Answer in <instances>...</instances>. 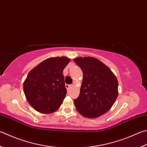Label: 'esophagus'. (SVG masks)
I'll use <instances>...</instances> for the list:
<instances>
[{"label":"esophagus","mask_w":147,"mask_h":147,"mask_svg":"<svg viewBox=\"0 0 147 147\" xmlns=\"http://www.w3.org/2000/svg\"><path fill=\"white\" fill-rule=\"evenodd\" d=\"M72 87H73V85H67V84L65 85V87H66L67 89H69Z\"/></svg>","instance_id":"1"}]
</instances>
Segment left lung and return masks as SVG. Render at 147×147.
<instances>
[{
    "label": "left lung",
    "mask_w": 147,
    "mask_h": 147,
    "mask_svg": "<svg viewBox=\"0 0 147 147\" xmlns=\"http://www.w3.org/2000/svg\"><path fill=\"white\" fill-rule=\"evenodd\" d=\"M84 78L79 96L74 100L77 111L85 118H96L106 113L118 95V82L107 66L94 57L73 59Z\"/></svg>",
    "instance_id": "left-lung-1"
}]
</instances>
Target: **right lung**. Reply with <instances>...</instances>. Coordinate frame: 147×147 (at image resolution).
Masks as SVG:
<instances>
[{
	"instance_id": "obj_1",
	"label": "right lung",
	"mask_w": 147,
	"mask_h": 147,
	"mask_svg": "<svg viewBox=\"0 0 147 147\" xmlns=\"http://www.w3.org/2000/svg\"><path fill=\"white\" fill-rule=\"evenodd\" d=\"M70 61L65 57L49 58L28 73L24 92L36 111L51 114L60 108L67 94L63 71Z\"/></svg>"
}]
</instances>
